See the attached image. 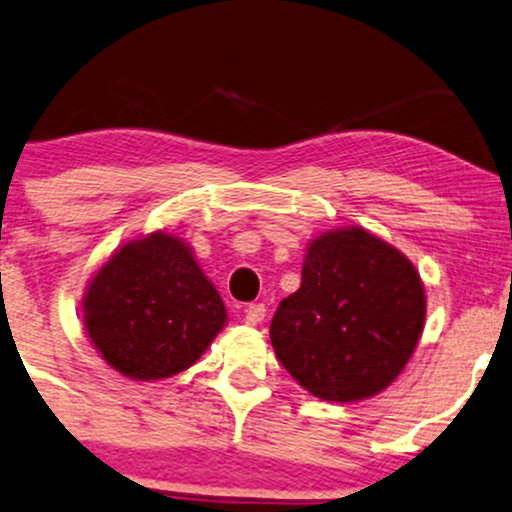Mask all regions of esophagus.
Masks as SVG:
<instances>
[{
  "mask_svg": "<svg viewBox=\"0 0 512 512\" xmlns=\"http://www.w3.org/2000/svg\"><path fill=\"white\" fill-rule=\"evenodd\" d=\"M264 316H267L264 304H250V307L245 309V323H248V326H260Z\"/></svg>",
  "mask_w": 512,
  "mask_h": 512,
  "instance_id": "esophagus-1",
  "label": "esophagus"
}]
</instances>
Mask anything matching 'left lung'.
I'll list each match as a JSON object with an SVG mask.
<instances>
[{"label": "left lung", "mask_w": 512, "mask_h": 512, "mask_svg": "<svg viewBox=\"0 0 512 512\" xmlns=\"http://www.w3.org/2000/svg\"><path fill=\"white\" fill-rule=\"evenodd\" d=\"M423 321L425 293L413 264L357 226L312 241L300 290L278 304L269 335L304 390L345 404L397 378Z\"/></svg>", "instance_id": "1"}]
</instances>
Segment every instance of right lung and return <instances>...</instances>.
<instances>
[{
  "label": "right lung",
  "instance_id": "1",
  "mask_svg": "<svg viewBox=\"0 0 512 512\" xmlns=\"http://www.w3.org/2000/svg\"><path fill=\"white\" fill-rule=\"evenodd\" d=\"M226 321L224 302L170 234L132 241L103 264L84 297V326L101 357L134 380L196 364Z\"/></svg>",
  "mask_w": 512,
  "mask_h": 512
}]
</instances>
